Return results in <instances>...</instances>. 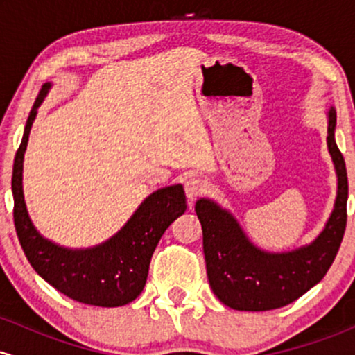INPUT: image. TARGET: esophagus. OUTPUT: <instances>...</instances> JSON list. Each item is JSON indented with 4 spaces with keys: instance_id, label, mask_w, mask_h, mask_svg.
I'll use <instances>...</instances> for the list:
<instances>
[{
    "instance_id": "esophagus-1",
    "label": "esophagus",
    "mask_w": 355,
    "mask_h": 355,
    "mask_svg": "<svg viewBox=\"0 0 355 355\" xmlns=\"http://www.w3.org/2000/svg\"><path fill=\"white\" fill-rule=\"evenodd\" d=\"M205 190H207V185L202 178L193 177V178H189V180L185 182V195L190 202L197 200V197H200Z\"/></svg>"
}]
</instances>
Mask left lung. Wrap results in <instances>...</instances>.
Wrapping results in <instances>:
<instances>
[{
	"mask_svg": "<svg viewBox=\"0 0 355 355\" xmlns=\"http://www.w3.org/2000/svg\"><path fill=\"white\" fill-rule=\"evenodd\" d=\"M336 110H329L327 146L337 172L334 210L311 245L272 254L255 247L230 211L209 198L195 205L202 223L207 275L220 302L235 311L262 312L284 307L319 284L331 268L347 223V170L334 138Z\"/></svg>",
	"mask_w": 355,
	"mask_h": 355,
	"instance_id": "8db88e82",
	"label": "left lung"
}]
</instances>
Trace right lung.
<instances>
[{"label": "right lung", "mask_w": 355, "mask_h": 355, "mask_svg": "<svg viewBox=\"0 0 355 355\" xmlns=\"http://www.w3.org/2000/svg\"><path fill=\"white\" fill-rule=\"evenodd\" d=\"M50 87V83H44L40 89L15 157L11 189L16 234L31 267L61 294L81 304L120 307L135 300L144 291L155 247L170 223L185 214V191L182 185L153 191L138 207L123 229L93 248L71 250L43 239L31 223L24 203L23 158L36 110Z\"/></svg>", "instance_id": "1"}]
</instances>
